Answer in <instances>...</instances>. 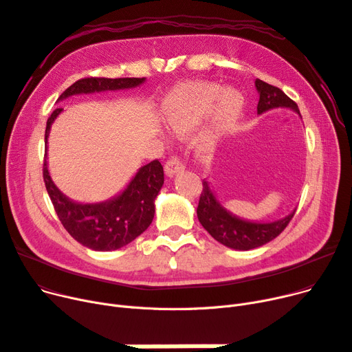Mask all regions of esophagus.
I'll list each match as a JSON object with an SVG mask.
<instances>
[{
  "mask_svg": "<svg viewBox=\"0 0 352 352\" xmlns=\"http://www.w3.org/2000/svg\"><path fill=\"white\" fill-rule=\"evenodd\" d=\"M164 168H165V174L168 177H174V175L184 171V165H182V162L177 157H171L170 160H168Z\"/></svg>",
  "mask_w": 352,
  "mask_h": 352,
  "instance_id": "34e87169",
  "label": "esophagus"
}]
</instances>
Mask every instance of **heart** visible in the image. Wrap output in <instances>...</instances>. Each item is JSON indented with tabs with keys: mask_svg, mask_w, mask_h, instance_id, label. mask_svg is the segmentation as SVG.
<instances>
[{
	"mask_svg": "<svg viewBox=\"0 0 352 352\" xmlns=\"http://www.w3.org/2000/svg\"><path fill=\"white\" fill-rule=\"evenodd\" d=\"M161 111L168 128L178 136L188 135L211 113L194 142L197 154L207 158L239 124L244 99L236 89L224 90L219 83L186 82L168 91L161 102Z\"/></svg>",
	"mask_w": 352,
	"mask_h": 352,
	"instance_id": "1",
	"label": "heart"
}]
</instances>
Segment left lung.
<instances>
[{
	"label": "left lung",
	"instance_id": "8db88e82",
	"mask_svg": "<svg viewBox=\"0 0 352 352\" xmlns=\"http://www.w3.org/2000/svg\"><path fill=\"white\" fill-rule=\"evenodd\" d=\"M254 86L261 96L257 103L258 115L272 109L287 108L300 116L298 104L287 98L279 87L272 86L261 79H256ZM295 211L296 210L287 214L286 217L270 223L244 220L223 207L208 182L203 181V192L200 195V203H198L197 217L211 237L224 246L234 250H252L276 239L292 220Z\"/></svg>",
	"mask_w": 352,
	"mask_h": 352
}]
</instances>
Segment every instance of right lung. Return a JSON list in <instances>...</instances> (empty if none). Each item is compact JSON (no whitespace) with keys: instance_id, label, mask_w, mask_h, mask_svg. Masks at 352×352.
<instances>
[{"instance_id":"1","label":"right lung","mask_w":352,"mask_h":352,"mask_svg":"<svg viewBox=\"0 0 352 352\" xmlns=\"http://www.w3.org/2000/svg\"><path fill=\"white\" fill-rule=\"evenodd\" d=\"M145 78H86L73 83L58 98V102L73 95H87L106 90H122L141 86ZM63 112L57 108L45 126V157L50 128ZM44 157L43 178L45 190L57 216L69 234L85 248L96 252H111L126 246L141 236L154 220L155 198L164 184V168L158 160L141 166L125 190L100 203H78L60 191L53 182L47 158Z\"/></svg>"}]
</instances>
